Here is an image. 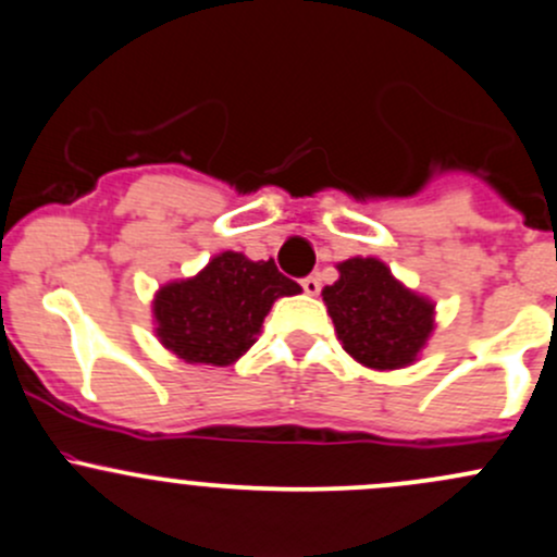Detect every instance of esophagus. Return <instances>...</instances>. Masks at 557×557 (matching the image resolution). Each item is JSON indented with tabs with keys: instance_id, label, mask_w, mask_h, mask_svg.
<instances>
[{
	"instance_id": "34e87169",
	"label": "esophagus",
	"mask_w": 557,
	"mask_h": 557,
	"mask_svg": "<svg viewBox=\"0 0 557 557\" xmlns=\"http://www.w3.org/2000/svg\"><path fill=\"white\" fill-rule=\"evenodd\" d=\"M300 284H302V292H306V295H319V289H321L319 276H306Z\"/></svg>"
}]
</instances>
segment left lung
<instances>
[{
  "label": "left lung",
  "instance_id": "8db88e82",
  "mask_svg": "<svg viewBox=\"0 0 557 557\" xmlns=\"http://www.w3.org/2000/svg\"><path fill=\"white\" fill-rule=\"evenodd\" d=\"M341 278L324 286L332 324L343 348L372 370L410 364L432 332L434 306L412 295L381 260L354 257L337 265Z\"/></svg>",
  "mask_w": 557,
  "mask_h": 557
}]
</instances>
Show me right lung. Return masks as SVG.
Segmentation results:
<instances>
[{
    "mask_svg": "<svg viewBox=\"0 0 557 557\" xmlns=\"http://www.w3.org/2000/svg\"><path fill=\"white\" fill-rule=\"evenodd\" d=\"M297 292L300 284L278 273L273 260L222 251L195 278L158 292V337L185 362L231 364L255 343L273 300Z\"/></svg>",
    "mask_w": 557,
    "mask_h": 557,
    "instance_id": "1",
    "label": "right lung"
}]
</instances>
